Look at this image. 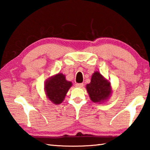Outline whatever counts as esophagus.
Instances as JSON below:
<instances>
[{
    "instance_id": "esophagus-1",
    "label": "esophagus",
    "mask_w": 150,
    "mask_h": 150,
    "mask_svg": "<svg viewBox=\"0 0 150 150\" xmlns=\"http://www.w3.org/2000/svg\"><path fill=\"white\" fill-rule=\"evenodd\" d=\"M75 86L77 87H83V83H76L75 84Z\"/></svg>"
}]
</instances>
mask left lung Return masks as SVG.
<instances>
[{
	"instance_id": "left-lung-1",
	"label": "left lung",
	"mask_w": 150,
	"mask_h": 150,
	"mask_svg": "<svg viewBox=\"0 0 150 150\" xmlns=\"http://www.w3.org/2000/svg\"><path fill=\"white\" fill-rule=\"evenodd\" d=\"M86 88L91 100L94 103L106 100L111 93L110 83L97 71L93 73L91 83L87 85Z\"/></svg>"
}]
</instances>
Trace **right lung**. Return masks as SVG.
Listing matches in <instances>:
<instances>
[{"label":"right lung","mask_w":150,"mask_h":150,"mask_svg":"<svg viewBox=\"0 0 150 150\" xmlns=\"http://www.w3.org/2000/svg\"><path fill=\"white\" fill-rule=\"evenodd\" d=\"M71 85V82L66 81L65 75L58 73L45 82V90L47 98L53 103L59 105L64 100Z\"/></svg>","instance_id":"add662e5"}]
</instances>
